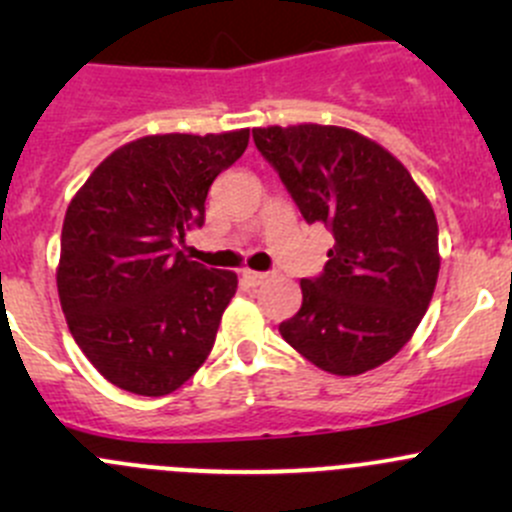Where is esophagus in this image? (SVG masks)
I'll use <instances>...</instances> for the list:
<instances>
[{
    "label": "esophagus",
    "mask_w": 512,
    "mask_h": 512,
    "mask_svg": "<svg viewBox=\"0 0 512 512\" xmlns=\"http://www.w3.org/2000/svg\"><path fill=\"white\" fill-rule=\"evenodd\" d=\"M267 272H255V270H242V282H245L247 287H257L260 282L267 280Z\"/></svg>",
    "instance_id": "1"
}]
</instances>
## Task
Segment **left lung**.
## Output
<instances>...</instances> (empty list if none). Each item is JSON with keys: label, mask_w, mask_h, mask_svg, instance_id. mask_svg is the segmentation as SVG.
<instances>
[{"label": "left lung", "mask_w": 512, "mask_h": 512, "mask_svg": "<svg viewBox=\"0 0 512 512\" xmlns=\"http://www.w3.org/2000/svg\"><path fill=\"white\" fill-rule=\"evenodd\" d=\"M252 138L302 218L334 235L324 270L299 282L302 307L282 339L329 374L376 369L414 337L436 289L431 203L399 160L349 128L270 126Z\"/></svg>", "instance_id": "left-lung-1"}]
</instances>
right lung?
I'll use <instances>...</instances> for the list:
<instances>
[{
  "instance_id": "obj_1",
  "label": "right lung",
  "mask_w": 512,
  "mask_h": 512,
  "mask_svg": "<svg viewBox=\"0 0 512 512\" xmlns=\"http://www.w3.org/2000/svg\"><path fill=\"white\" fill-rule=\"evenodd\" d=\"M247 141V128L138 138L71 200L56 270L61 309L81 352L118 389L165 396L208 359L237 275L190 262L178 245L203 227L210 185Z\"/></svg>"
}]
</instances>
